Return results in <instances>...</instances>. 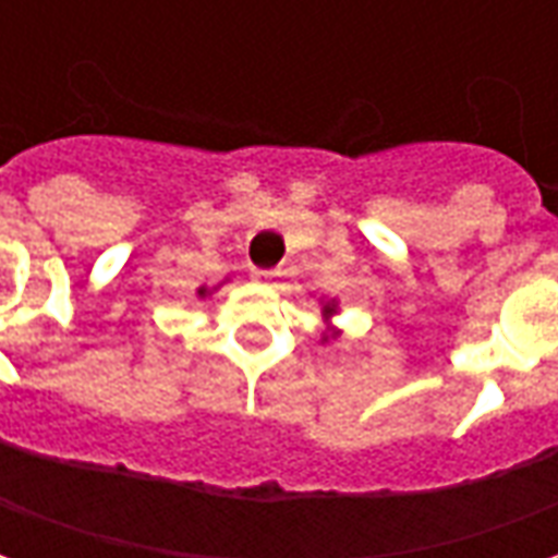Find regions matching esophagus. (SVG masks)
Returning <instances> with one entry per match:
<instances>
[{"mask_svg":"<svg viewBox=\"0 0 558 558\" xmlns=\"http://www.w3.org/2000/svg\"><path fill=\"white\" fill-rule=\"evenodd\" d=\"M280 271L278 268H254V278L256 280H275Z\"/></svg>","mask_w":558,"mask_h":558,"instance_id":"1","label":"esophagus"}]
</instances>
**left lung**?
<instances>
[{
	"instance_id": "8db88e82",
	"label": "left lung",
	"mask_w": 558,
	"mask_h": 558,
	"mask_svg": "<svg viewBox=\"0 0 558 558\" xmlns=\"http://www.w3.org/2000/svg\"><path fill=\"white\" fill-rule=\"evenodd\" d=\"M326 314H335V304H326Z\"/></svg>"
}]
</instances>
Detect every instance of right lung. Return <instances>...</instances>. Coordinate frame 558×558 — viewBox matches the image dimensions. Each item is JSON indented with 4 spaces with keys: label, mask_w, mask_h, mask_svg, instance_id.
Segmentation results:
<instances>
[{
    "label": "right lung",
    "mask_w": 558,
    "mask_h": 558,
    "mask_svg": "<svg viewBox=\"0 0 558 558\" xmlns=\"http://www.w3.org/2000/svg\"><path fill=\"white\" fill-rule=\"evenodd\" d=\"M199 292H206V290H199Z\"/></svg>",
    "instance_id": "add662e5"
}]
</instances>
